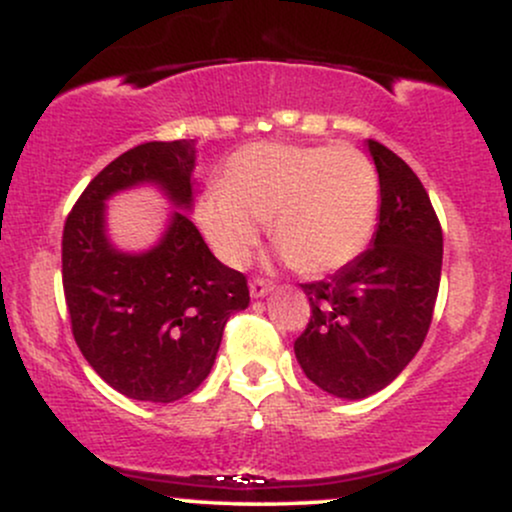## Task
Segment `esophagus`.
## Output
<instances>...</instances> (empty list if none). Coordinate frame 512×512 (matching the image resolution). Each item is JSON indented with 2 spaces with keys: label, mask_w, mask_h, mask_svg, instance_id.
I'll return each instance as SVG.
<instances>
[{
  "label": "esophagus",
  "mask_w": 512,
  "mask_h": 512,
  "mask_svg": "<svg viewBox=\"0 0 512 512\" xmlns=\"http://www.w3.org/2000/svg\"><path fill=\"white\" fill-rule=\"evenodd\" d=\"M272 289H274V286L269 284V281H264V279H252L250 281V296L252 298H264L267 293H272Z\"/></svg>",
  "instance_id": "1"
}]
</instances>
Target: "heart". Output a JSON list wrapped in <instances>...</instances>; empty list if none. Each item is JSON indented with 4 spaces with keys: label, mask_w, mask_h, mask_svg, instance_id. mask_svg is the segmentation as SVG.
I'll list each match as a JSON object with an SVG mask.
<instances>
[{
    "label": "heart",
    "mask_w": 512,
    "mask_h": 512,
    "mask_svg": "<svg viewBox=\"0 0 512 512\" xmlns=\"http://www.w3.org/2000/svg\"><path fill=\"white\" fill-rule=\"evenodd\" d=\"M380 211L373 161L349 144H274L238 149L221 190L197 199L195 219L209 248L238 269L260 245V226L301 274H332L368 248Z\"/></svg>",
    "instance_id": "1"
}]
</instances>
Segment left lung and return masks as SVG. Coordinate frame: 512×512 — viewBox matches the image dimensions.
Wrapping results in <instances>:
<instances>
[{
  "label": "left lung",
  "mask_w": 512,
  "mask_h": 512,
  "mask_svg": "<svg viewBox=\"0 0 512 512\" xmlns=\"http://www.w3.org/2000/svg\"><path fill=\"white\" fill-rule=\"evenodd\" d=\"M380 180L370 248L327 281L301 284L308 327L293 344L320 390L342 399L375 395L409 366L431 327L443 267V231L416 173L368 139Z\"/></svg>",
  "instance_id": "obj_1"
}]
</instances>
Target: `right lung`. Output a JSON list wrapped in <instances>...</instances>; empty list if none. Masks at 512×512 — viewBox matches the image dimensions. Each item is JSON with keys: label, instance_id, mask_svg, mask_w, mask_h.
Here are the masks:
<instances>
[{"label": "right lung", "instance_id": "right-lung-1", "mask_svg": "<svg viewBox=\"0 0 512 512\" xmlns=\"http://www.w3.org/2000/svg\"><path fill=\"white\" fill-rule=\"evenodd\" d=\"M195 139L149 142L96 175L62 236V284L76 346L113 390L139 402L195 392L219 354L228 317L245 310V276L211 255L192 223ZM156 186L176 209L156 246L120 251L107 236L105 201Z\"/></svg>", "mask_w": 512, "mask_h": 512}]
</instances>
